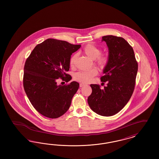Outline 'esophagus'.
Masks as SVG:
<instances>
[{
  "label": "esophagus",
  "instance_id": "34e87169",
  "mask_svg": "<svg viewBox=\"0 0 159 159\" xmlns=\"http://www.w3.org/2000/svg\"><path fill=\"white\" fill-rule=\"evenodd\" d=\"M86 85V84H84V83H80V88H82V87H83L84 86H85Z\"/></svg>",
  "mask_w": 159,
  "mask_h": 159
}]
</instances>
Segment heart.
<instances>
[{"instance_id": "1", "label": "heart", "mask_w": 159, "mask_h": 159, "mask_svg": "<svg viewBox=\"0 0 159 159\" xmlns=\"http://www.w3.org/2000/svg\"><path fill=\"white\" fill-rule=\"evenodd\" d=\"M83 52L90 59L95 61V62L101 67H104L107 64V57L106 55H101V49L94 45H87L83 49ZM76 57V55H74L71 57L70 60V64L71 66H74ZM97 73L98 70L96 68H91L90 70L77 72L74 76V78L77 81L87 83L90 82L92 78L97 75Z\"/></svg>"}]
</instances>
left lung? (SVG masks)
<instances>
[{"instance_id": "1", "label": "left lung", "mask_w": 159, "mask_h": 159, "mask_svg": "<svg viewBox=\"0 0 159 159\" xmlns=\"http://www.w3.org/2000/svg\"><path fill=\"white\" fill-rule=\"evenodd\" d=\"M108 48V62L103 70V89L91 84L92 92L88 98L92 110L99 115L111 116L126 106L134 90L138 71L134 49L123 38L112 35L102 38Z\"/></svg>"}]
</instances>
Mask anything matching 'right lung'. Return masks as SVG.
Segmentation results:
<instances>
[{
    "mask_svg": "<svg viewBox=\"0 0 159 159\" xmlns=\"http://www.w3.org/2000/svg\"><path fill=\"white\" fill-rule=\"evenodd\" d=\"M80 45L66 41L48 39L36 46L26 60L24 68L23 86L31 104L39 113L56 119L66 113L79 87L73 81L67 85H58L61 78L68 82L72 53Z\"/></svg>",
    "mask_w": 159,
    "mask_h": 159,
    "instance_id": "right-lung-1",
    "label": "right lung"
}]
</instances>
